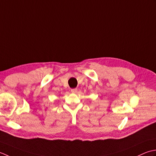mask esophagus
<instances>
[{
  "instance_id": "34e87169",
  "label": "esophagus",
  "mask_w": 156,
  "mask_h": 156,
  "mask_svg": "<svg viewBox=\"0 0 156 156\" xmlns=\"http://www.w3.org/2000/svg\"><path fill=\"white\" fill-rule=\"evenodd\" d=\"M71 92L73 94H76L77 92V89L75 88V89H72L71 90Z\"/></svg>"
}]
</instances>
